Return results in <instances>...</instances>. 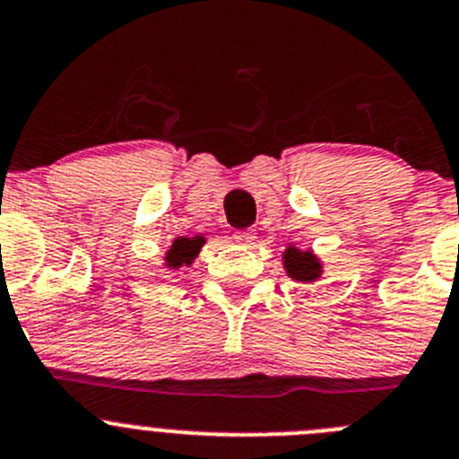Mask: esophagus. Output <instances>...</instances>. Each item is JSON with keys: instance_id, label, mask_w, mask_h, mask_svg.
<instances>
[{"instance_id": "esophagus-1", "label": "esophagus", "mask_w": 459, "mask_h": 459, "mask_svg": "<svg viewBox=\"0 0 459 459\" xmlns=\"http://www.w3.org/2000/svg\"><path fill=\"white\" fill-rule=\"evenodd\" d=\"M255 238H258V235H255L254 230H235V235H233L235 242L244 244V247H251V244H255Z\"/></svg>"}]
</instances>
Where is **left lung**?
Wrapping results in <instances>:
<instances>
[{
  "instance_id": "1",
  "label": "left lung",
  "mask_w": 459,
  "mask_h": 459,
  "mask_svg": "<svg viewBox=\"0 0 459 459\" xmlns=\"http://www.w3.org/2000/svg\"><path fill=\"white\" fill-rule=\"evenodd\" d=\"M285 269H288L290 276L294 281L310 282L315 281L321 273V264L316 263L315 255L310 251H299V249H288L285 251Z\"/></svg>"
}]
</instances>
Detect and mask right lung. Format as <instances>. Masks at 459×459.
<instances>
[{
	"instance_id": "right-lung-1",
	"label": "right lung",
	"mask_w": 459,
	"mask_h": 459,
	"mask_svg": "<svg viewBox=\"0 0 459 459\" xmlns=\"http://www.w3.org/2000/svg\"><path fill=\"white\" fill-rule=\"evenodd\" d=\"M204 247V238H181L174 242L169 251H167V264L169 267H181V264H190L199 249Z\"/></svg>"
}]
</instances>
